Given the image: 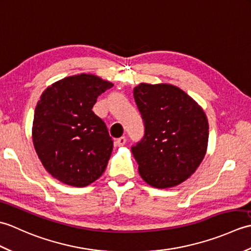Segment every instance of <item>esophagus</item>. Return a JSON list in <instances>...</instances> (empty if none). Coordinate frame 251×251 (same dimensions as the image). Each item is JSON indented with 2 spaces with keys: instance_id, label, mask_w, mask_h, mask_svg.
Segmentation results:
<instances>
[{
  "instance_id": "34e87169",
  "label": "esophagus",
  "mask_w": 251,
  "mask_h": 251,
  "mask_svg": "<svg viewBox=\"0 0 251 251\" xmlns=\"http://www.w3.org/2000/svg\"><path fill=\"white\" fill-rule=\"evenodd\" d=\"M115 143H116V146H119V147L125 146V143H126V138H125V137H121V138H119V139H117V140L115 141Z\"/></svg>"
}]
</instances>
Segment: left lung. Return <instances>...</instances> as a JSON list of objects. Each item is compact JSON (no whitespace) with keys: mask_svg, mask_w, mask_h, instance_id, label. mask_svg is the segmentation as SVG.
I'll list each match as a JSON object with an SVG mask.
<instances>
[{"mask_svg":"<svg viewBox=\"0 0 251 251\" xmlns=\"http://www.w3.org/2000/svg\"><path fill=\"white\" fill-rule=\"evenodd\" d=\"M134 97L146 127L143 139L131 149L141 178L156 189L184 182L207 153L209 125L204 110L167 83H140Z\"/></svg>","mask_w":251,"mask_h":251,"instance_id":"8db88e82","label":"left lung"}]
</instances>
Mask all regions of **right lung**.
I'll return each mask as SVG.
<instances>
[{
	"instance_id": "right-lung-1",
	"label": "right lung",
	"mask_w": 251,
	"mask_h": 251,
	"mask_svg": "<svg viewBox=\"0 0 251 251\" xmlns=\"http://www.w3.org/2000/svg\"><path fill=\"white\" fill-rule=\"evenodd\" d=\"M112 86L97 75L81 73L52 83L41 95L32 141L42 165L60 182L83 188L104 173L113 141L92 109Z\"/></svg>"
}]
</instances>
